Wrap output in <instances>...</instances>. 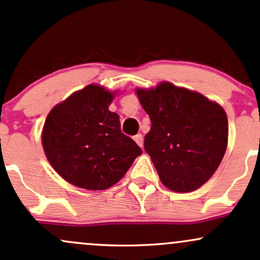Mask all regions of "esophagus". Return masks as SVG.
<instances>
[{
  "instance_id": "34e87169",
  "label": "esophagus",
  "mask_w": 260,
  "mask_h": 260,
  "mask_svg": "<svg viewBox=\"0 0 260 260\" xmlns=\"http://www.w3.org/2000/svg\"><path fill=\"white\" fill-rule=\"evenodd\" d=\"M134 140H135L136 144H138L140 147H142V146H144V139H142L141 134H138V135L134 136Z\"/></svg>"
}]
</instances>
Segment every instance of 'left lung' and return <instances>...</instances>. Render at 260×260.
Wrapping results in <instances>:
<instances>
[{
    "label": "left lung",
    "instance_id": "8db88e82",
    "mask_svg": "<svg viewBox=\"0 0 260 260\" xmlns=\"http://www.w3.org/2000/svg\"><path fill=\"white\" fill-rule=\"evenodd\" d=\"M136 93L151 119L145 151L163 185L177 193L200 188L226 152L229 124L224 110L200 93L169 82Z\"/></svg>",
    "mask_w": 260,
    "mask_h": 260
}]
</instances>
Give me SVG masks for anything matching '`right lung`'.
Here are the masks:
<instances>
[{
	"instance_id": "right-lung-1",
	"label": "right lung",
	"mask_w": 260,
	"mask_h": 260,
	"mask_svg": "<svg viewBox=\"0 0 260 260\" xmlns=\"http://www.w3.org/2000/svg\"><path fill=\"white\" fill-rule=\"evenodd\" d=\"M113 94L97 84L70 95L49 113L43 147L55 171L69 183L103 190L118 183L142 150L121 133Z\"/></svg>"
}]
</instances>
